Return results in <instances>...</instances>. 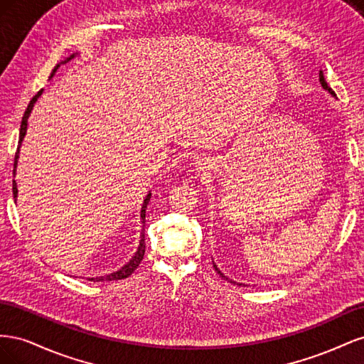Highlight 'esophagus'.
Masks as SVG:
<instances>
[{"mask_svg": "<svg viewBox=\"0 0 364 364\" xmlns=\"http://www.w3.org/2000/svg\"><path fill=\"white\" fill-rule=\"evenodd\" d=\"M206 164H208V162H205V164H202V165H206ZM205 168H206V167H205Z\"/></svg>", "mask_w": 364, "mask_h": 364, "instance_id": "1", "label": "esophagus"}]
</instances>
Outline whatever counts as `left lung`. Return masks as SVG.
Wrapping results in <instances>:
<instances>
[{"label": "left lung", "mask_w": 364, "mask_h": 364, "mask_svg": "<svg viewBox=\"0 0 364 364\" xmlns=\"http://www.w3.org/2000/svg\"><path fill=\"white\" fill-rule=\"evenodd\" d=\"M318 80H321V85L323 86V90H325V91H328L329 94H331V95H334V97H336V92L331 90V87L328 86V83H326V80H325V77H323V73H322V71L318 73ZM213 264H214V269H215V272H217V273L220 274V277H222L223 279H226V281H229V282H232V284H237V285H243V287H246L245 284H241V282H235V281H232V279H229L228 277H225V274H223L222 272H220V270L217 269V266H215V262H214V261H213Z\"/></svg>", "instance_id": "8db88e82"}]
</instances>
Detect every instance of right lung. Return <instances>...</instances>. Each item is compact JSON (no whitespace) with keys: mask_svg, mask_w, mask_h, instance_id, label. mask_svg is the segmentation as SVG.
I'll return each mask as SVG.
<instances>
[{"mask_svg":"<svg viewBox=\"0 0 364 364\" xmlns=\"http://www.w3.org/2000/svg\"><path fill=\"white\" fill-rule=\"evenodd\" d=\"M74 58H75V54H71L70 58H67V59H65L63 62L58 63L56 67H54V70H53V73H51V75H50V79H51V77L54 75V73H56V71L59 70V67H60L62 63H67V62H70V60H71V59H74ZM42 91H43V90H41L35 97L31 98L30 103H28V106H27V109H26V112H24L23 121H21L19 141H18V150H16V155H15V164H14V167H15L14 174H15V171H16V165H18V158H19V147H21V142H23V139H24V136H26V132H27V119H28V117H30V112H31L33 106H35V103L38 102V98L42 95ZM14 197H15V199L18 197V188H16V182H15V181H14ZM150 197H151V193H149V194H147V197L144 199V203H142V208H141V220H142V223H146V209H147V205H149ZM144 240H146L144 232H141V240H139L138 250L135 252V255L130 258V261L126 264V266H123V267H121L119 270H117V272H114V273L105 274V277H95V278H87V279H90V281H94V282H105V281H118V279L129 278L130 274L136 270V267H138L139 264H141L142 258H144V253H146V243H144Z\"/></svg>","mask_w":364,"mask_h":364,"instance_id":"add662e5","label":"right lung"}]
</instances>
